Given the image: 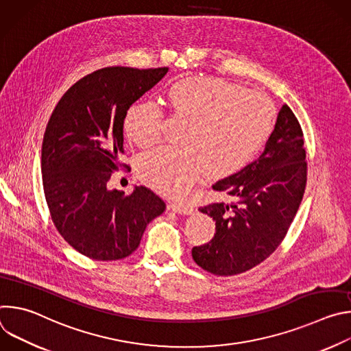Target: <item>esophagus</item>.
Masks as SVG:
<instances>
[{"mask_svg": "<svg viewBox=\"0 0 351 351\" xmlns=\"http://www.w3.org/2000/svg\"><path fill=\"white\" fill-rule=\"evenodd\" d=\"M168 210H171L176 214H184V215L193 213V208L190 206H186V204H182V203H169Z\"/></svg>", "mask_w": 351, "mask_h": 351, "instance_id": "34e87169", "label": "esophagus"}]
</instances>
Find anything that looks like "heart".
<instances>
[{
	"label": "heart",
	"mask_w": 351,
	"mask_h": 351,
	"mask_svg": "<svg viewBox=\"0 0 351 351\" xmlns=\"http://www.w3.org/2000/svg\"><path fill=\"white\" fill-rule=\"evenodd\" d=\"M173 114L187 122L178 147H158L138 160L140 178L168 195H183L207 172L229 175L252 160L275 128V106L254 90L213 76L184 77L167 91ZM164 111L153 101L133 103L123 130L138 147L158 141Z\"/></svg>",
	"instance_id": "obj_1"
}]
</instances>
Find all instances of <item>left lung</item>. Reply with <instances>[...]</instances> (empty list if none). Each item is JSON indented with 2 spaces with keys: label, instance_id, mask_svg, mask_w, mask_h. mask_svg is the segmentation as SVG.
I'll list each match as a JSON object with an SVG mask.
<instances>
[{
  "label": "left lung",
  "instance_id": "1",
  "mask_svg": "<svg viewBox=\"0 0 351 351\" xmlns=\"http://www.w3.org/2000/svg\"><path fill=\"white\" fill-rule=\"evenodd\" d=\"M307 183L303 130L285 104L264 153L213 189L232 197L198 210L215 221L210 243L193 247L194 263L218 276H232L267 260L285 239Z\"/></svg>",
  "mask_w": 351,
  "mask_h": 351
}]
</instances>
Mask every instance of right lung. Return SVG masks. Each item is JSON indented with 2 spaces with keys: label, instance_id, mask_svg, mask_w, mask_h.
I'll use <instances>...</instances> for the list:
<instances>
[{
  "label": "right lung",
  "instance_id": "right-lung-1",
  "mask_svg": "<svg viewBox=\"0 0 351 351\" xmlns=\"http://www.w3.org/2000/svg\"><path fill=\"white\" fill-rule=\"evenodd\" d=\"M168 68L110 66L76 82L49 118L41 147L45 202L60 234L95 261H115L138 247L147 225L165 211L161 197L144 186L132 194L108 182L123 154L126 110Z\"/></svg>",
  "mask_w": 351,
  "mask_h": 351
}]
</instances>
